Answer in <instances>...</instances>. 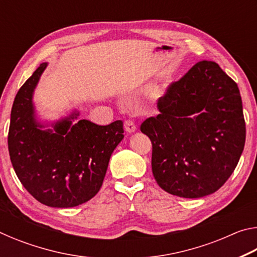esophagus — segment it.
Segmentation results:
<instances>
[{
    "mask_svg": "<svg viewBox=\"0 0 257 257\" xmlns=\"http://www.w3.org/2000/svg\"><path fill=\"white\" fill-rule=\"evenodd\" d=\"M124 129H125V132H127V133L132 134V133L136 132L137 127H136V124H135L134 121L127 120V121H124Z\"/></svg>",
    "mask_w": 257,
    "mask_h": 257,
    "instance_id": "34e87169",
    "label": "esophagus"
}]
</instances>
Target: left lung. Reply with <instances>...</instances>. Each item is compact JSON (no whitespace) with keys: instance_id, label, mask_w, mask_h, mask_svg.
I'll use <instances>...</instances> for the list:
<instances>
[{"instance_id":"left-lung-1","label":"left lung","mask_w":257,"mask_h":257,"mask_svg":"<svg viewBox=\"0 0 257 257\" xmlns=\"http://www.w3.org/2000/svg\"><path fill=\"white\" fill-rule=\"evenodd\" d=\"M141 125L152 142V171L161 188L184 198L213 194L229 179L245 146L238 86L219 64L197 62Z\"/></svg>"}]
</instances>
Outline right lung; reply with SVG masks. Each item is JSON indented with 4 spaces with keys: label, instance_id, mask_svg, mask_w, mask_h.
<instances>
[{
    "label": "right lung",
    "instance_id": "obj_1",
    "mask_svg": "<svg viewBox=\"0 0 257 257\" xmlns=\"http://www.w3.org/2000/svg\"><path fill=\"white\" fill-rule=\"evenodd\" d=\"M47 62L42 63L17 93L11 110L8 146L17 177L38 202L73 207L101 189L111 154L123 139V122L98 125L73 121L79 111L54 122L37 120L35 88Z\"/></svg>",
    "mask_w": 257,
    "mask_h": 257
}]
</instances>
